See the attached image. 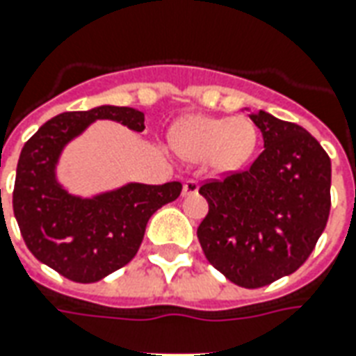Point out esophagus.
Listing matches in <instances>:
<instances>
[{
	"label": "esophagus",
	"mask_w": 356,
	"mask_h": 356,
	"mask_svg": "<svg viewBox=\"0 0 356 356\" xmlns=\"http://www.w3.org/2000/svg\"><path fill=\"white\" fill-rule=\"evenodd\" d=\"M198 193V181L196 179H186L185 183H183V195H196Z\"/></svg>",
	"instance_id": "obj_1"
}]
</instances>
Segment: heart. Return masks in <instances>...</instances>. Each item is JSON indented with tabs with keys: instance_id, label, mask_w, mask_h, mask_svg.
Listing matches in <instances>:
<instances>
[{
	"instance_id": "obj_1",
	"label": "heart",
	"mask_w": 356,
	"mask_h": 356,
	"mask_svg": "<svg viewBox=\"0 0 356 356\" xmlns=\"http://www.w3.org/2000/svg\"><path fill=\"white\" fill-rule=\"evenodd\" d=\"M256 143L258 131L247 118L218 119L193 115L183 119L171 131V144L179 156L191 161L210 158L213 168L220 171L243 168L254 154Z\"/></svg>"
}]
</instances>
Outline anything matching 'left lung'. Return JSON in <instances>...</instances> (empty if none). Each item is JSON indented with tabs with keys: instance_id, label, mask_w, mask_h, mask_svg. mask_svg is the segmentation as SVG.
<instances>
[{
	"instance_id": "8db88e82",
	"label": "left lung",
	"mask_w": 356,
	"mask_h": 356,
	"mask_svg": "<svg viewBox=\"0 0 356 356\" xmlns=\"http://www.w3.org/2000/svg\"><path fill=\"white\" fill-rule=\"evenodd\" d=\"M264 150L248 170L202 183L208 213L196 235L208 262L229 282L258 289L308 260L332 208V161L302 127L250 115Z\"/></svg>"
}]
</instances>
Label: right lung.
Segmentation results:
<instances>
[{
	"mask_svg": "<svg viewBox=\"0 0 356 356\" xmlns=\"http://www.w3.org/2000/svg\"><path fill=\"white\" fill-rule=\"evenodd\" d=\"M96 119H111L144 131V113L100 106L65 111L40 127L22 146L13 188V212L24 245L63 277L92 283L129 264L158 208L181 195V183H129L94 198L71 196L57 185L56 163L71 138Z\"/></svg>",
	"mask_w": 356,
	"mask_h": 356,
	"instance_id": "1",
	"label": "right lung"
}]
</instances>
